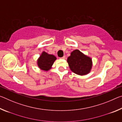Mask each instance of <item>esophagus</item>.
<instances>
[{
    "mask_svg": "<svg viewBox=\"0 0 122 122\" xmlns=\"http://www.w3.org/2000/svg\"><path fill=\"white\" fill-rule=\"evenodd\" d=\"M66 58V56H63V57H61L60 59H65Z\"/></svg>",
    "mask_w": 122,
    "mask_h": 122,
    "instance_id": "esophagus-1",
    "label": "esophagus"
}]
</instances>
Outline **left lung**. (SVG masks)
<instances>
[{"mask_svg":"<svg viewBox=\"0 0 122 122\" xmlns=\"http://www.w3.org/2000/svg\"><path fill=\"white\" fill-rule=\"evenodd\" d=\"M67 62L73 73L81 76L89 73L92 66V59L78 49L71 53V56L67 59Z\"/></svg>","mask_w":122,"mask_h":122,"instance_id":"left-lung-1","label":"left lung"}]
</instances>
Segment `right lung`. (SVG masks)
I'll list each match as a JSON object with an SVG mask.
<instances>
[{
    "instance_id": "1",
    "label": "right lung",
    "mask_w": 122,
    "mask_h": 122,
    "mask_svg": "<svg viewBox=\"0 0 122 122\" xmlns=\"http://www.w3.org/2000/svg\"><path fill=\"white\" fill-rule=\"evenodd\" d=\"M56 57L52 54H49L45 51H42L37 60V64L39 68L44 71H48L51 68Z\"/></svg>"
}]
</instances>
